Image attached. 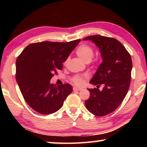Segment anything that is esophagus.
Returning <instances> with one entry per match:
<instances>
[{
	"mask_svg": "<svg viewBox=\"0 0 147 147\" xmlns=\"http://www.w3.org/2000/svg\"><path fill=\"white\" fill-rule=\"evenodd\" d=\"M82 90V88H78V87H73V90L74 92H76V91H80V90Z\"/></svg>",
	"mask_w": 147,
	"mask_h": 147,
	"instance_id": "esophagus-1",
	"label": "esophagus"
}]
</instances>
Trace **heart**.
<instances>
[{
	"instance_id": "obj_1",
	"label": "heart",
	"mask_w": 147,
	"mask_h": 147,
	"mask_svg": "<svg viewBox=\"0 0 147 147\" xmlns=\"http://www.w3.org/2000/svg\"><path fill=\"white\" fill-rule=\"evenodd\" d=\"M76 53L77 55L86 63H88L92 61L94 56V51L91 47L83 44L81 45L76 49ZM72 82L76 85H82L83 82V76L76 75L72 78Z\"/></svg>"
}]
</instances>
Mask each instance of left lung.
I'll list each match as a JSON object with an SVG mask.
<instances>
[{"label": "left lung", "instance_id": "obj_1", "mask_svg": "<svg viewBox=\"0 0 147 147\" xmlns=\"http://www.w3.org/2000/svg\"><path fill=\"white\" fill-rule=\"evenodd\" d=\"M83 40H89L99 49L102 63L90 83L99 86L104 84L102 90L88 88L90 98L85 100L86 108L97 116L111 113L123 102L128 91L132 61L130 54L122 43L115 38L92 35Z\"/></svg>", "mask_w": 147, "mask_h": 147}]
</instances>
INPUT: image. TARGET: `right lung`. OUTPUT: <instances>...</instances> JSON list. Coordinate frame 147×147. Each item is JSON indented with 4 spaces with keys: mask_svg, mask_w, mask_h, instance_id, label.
<instances>
[{
    "mask_svg": "<svg viewBox=\"0 0 147 147\" xmlns=\"http://www.w3.org/2000/svg\"><path fill=\"white\" fill-rule=\"evenodd\" d=\"M80 41L32 43L19 55L16 62V82L24 100L33 110L47 115L63 105L73 87L67 83L56 86L50 81L53 73L62 69V63Z\"/></svg>",
    "mask_w": 147,
    "mask_h": 147,
    "instance_id": "right-lung-1",
    "label": "right lung"
}]
</instances>
